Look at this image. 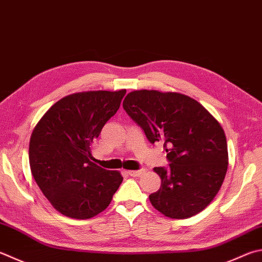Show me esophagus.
<instances>
[{"label":"esophagus","mask_w":262,"mask_h":262,"mask_svg":"<svg viewBox=\"0 0 262 262\" xmlns=\"http://www.w3.org/2000/svg\"><path fill=\"white\" fill-rule=\"evenodd\" d=\"M145 173V169H139V170H128V174L130 177H142Z\"/></svg>","instance_id":"34e87169"}]
</instances>
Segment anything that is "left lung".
Segmentation results:
<instances>
[{"label": "left lung", "instance_id": "obj_1", "mask_svg": "<svg viewBox=\"0 0 262 262\" xmlns=\"http://www.w3.org/2000/svg\"><path fill=\"white\" fill-rule=\"evenodd\" d=\"M150 143L164 144L169 167H155L161 188L149 196L157 211L188 219L210 205L225 180L228 146L223 128L201 103L187 95L134 90L122 103Z\"/></svg>", "mask_w": 262, "mask_h": 262}]
</instances>
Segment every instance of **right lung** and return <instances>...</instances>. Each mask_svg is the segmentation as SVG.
<instances>
[{"instance_id": "obj_1", "label": "right lung", "mask_w": 262, "mask_h": 262, "mask_svg": "<svg viewBox=\"0 0 262 262\" xmlns=\"http://www.w3.org/2000/svg\"><path fill=\"white\" fill-rule=\"evenodd\" d=\"M125 94L126 89L69 95L56 102L32 132V175L52 207L65 216H96L120 187L119 170H106L93 161L92 143L116 115Z\"/></svg>"}]
</instances>
